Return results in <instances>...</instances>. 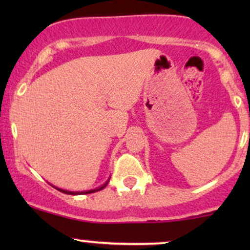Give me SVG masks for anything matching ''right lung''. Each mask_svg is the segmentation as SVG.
<instances>
[{"label": "right lung", "mask_w": 250, "mask_h": 250, "mask_svg": "<svg viewBox=\"0 0 250 250\" xmlns=\"http://www.w3.org/2000/svg\"><path fill=\"white\" fill-rule=\"evenodd\" d=\"M108 182L109 181H107V182L104 183V185L102 186V187H100V188H97V189H94V190H88V191H81V193H80V191H77V193H73V191H67V190H63V189H60V188H56V189H59L60 191H62V193H64V194H69V195H80V194H90V193H95V191H99V190H102L103 188H105L107 187V185H108Z\"/></svg>", "instance_id": "add662e5"}]
</instances>
